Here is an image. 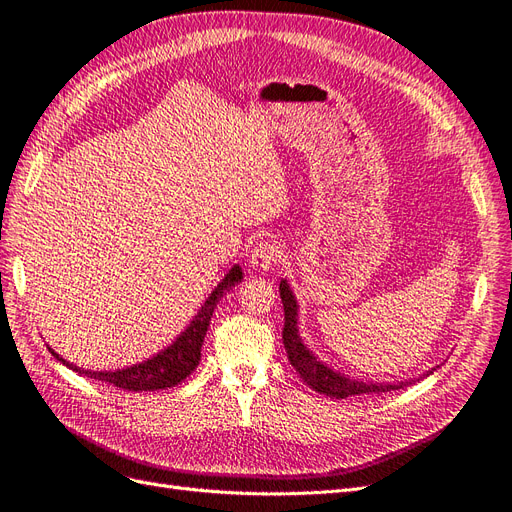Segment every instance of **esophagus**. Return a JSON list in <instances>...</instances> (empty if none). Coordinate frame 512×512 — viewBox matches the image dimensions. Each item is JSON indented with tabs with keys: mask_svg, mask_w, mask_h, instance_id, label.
Listing matches in <instances>:
<instances>
[{
	"mask_svg": "<svg viewBox=\"0 0 512 512\" xmlns=\"http://www.w3.org/2000/svg\"><path fill=\"white\" fill-rule=\"evenodd\" d=\"M278 257H280L278 246L274 242L261 240V242L255 244V249L251 251L249 263H251V268L255 272H268L274 266V263L278 261Z\"/></svg>",
	"mask_w": 512,
	"mask_h": 512,
	"instance_id": "34e87169",
	"label": "esophagus"
}]
</instances>
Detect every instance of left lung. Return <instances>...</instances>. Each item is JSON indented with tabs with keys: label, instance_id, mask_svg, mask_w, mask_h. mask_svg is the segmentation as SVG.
I'll list each match as a JSON object with an SVG mask.
<instances>
[{
	"label": "left lung",
	"instance_id": "obj_1",
	"mask_svg": "<svg viewBox=\"0 0 512 512\" xmlns=\"http://www.w3.org/2000/svg\"><path fill=\"white\" fill-rule=\"evenodd\" d=\"M280 300H283L285 308V327H283V342L287 349V357L291 361V366L295 372L300 374L302 381L315 389L327 398L334 400H344L351 398V395H361V393H385L393 389H402L410 383H415V378H408V381H398V383H376V381H364V378H355L344 374L336 368H332L327 361L319 359L315 351H310V346L304 342L300 336V304L291 285L287 283V278H280ZM440 368V366H436ZM427 370L423 376L434 374V370Z\"/></svg>",
	"mask_w": 512,
	"mask_h": 512
}]
</instances>
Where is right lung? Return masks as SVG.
Segmentation results:
<instances>
[{"mask_svg":"<svg viewBox=\"0 0 512 512\" xmlns=\"http://www.w3.org/2000/svg\"><path fill=\"white\" fill-rule=\"evenodd\" d=\"M242 283V268L240 263L229 268V272L221 278V283L210 291L206 302L202 308L197 310V315L189 321V325L180 332L172 344H168L166 349H161L153 357H148L144 361H138V364H131L127 368H117V370H85L78 368L72 361L63 359L59 353H55L51 346L48 351L53 353L57 361H61L63 366H68L76 370L78 374H85L89 378H95V381L108 383L112 387L127 389V391H157V389H168L178 383H183L185 378L197 368L200 364V349L204 344V336L208 332V325L212 319V312L217 308L219 300L223 295Z\"/></svg>","mask_w":512,"mask_h":512,"instance_id":"right-lung-1","label":"right lung"}]
</instances>
